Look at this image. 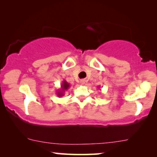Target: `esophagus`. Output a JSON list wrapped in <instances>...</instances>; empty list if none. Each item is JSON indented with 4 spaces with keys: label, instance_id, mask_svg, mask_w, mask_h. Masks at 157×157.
I'll use <instances>...</instances> for the list:
<instances>
[{
    "label": "esophagus",
    "instance_id": "34e87169",
    "mask_svg": "<svg viewBox=\"0 0 157 157\" xmlns=\"http://www.w3.org/2000/svg\"><path fill=\"white\" fill-rule=\"evenodd\" d=\"M81 84H84V83H85L84 80H81Z\"/></svg>",
    "mask_w": 157,
    "mask_h": 157
}]
</instances>
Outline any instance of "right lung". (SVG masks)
Segmentation results:
<instances>
[{"label":"right lung","mask_w":157,"mask_h":157,"mask_svg":"<svg viewBox=\"0 0 157 157\" xmlns=\"http://www.w3.org/2000/svg\"><path fill=\"white\" fill-rule=\"evenodd\" d=\"M69 87H70V84L66 80L62 81L61 88H60V89L56 91L57 96H59V97L63 96L64 95V92H65V91H66V90L69 89Z\"/></svg>","instance_id":"add662e5"}]
</instances>
